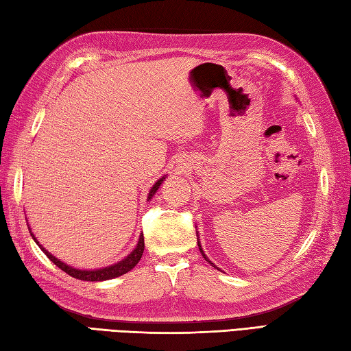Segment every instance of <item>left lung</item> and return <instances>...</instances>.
<instances>
[{
	"label": "left lung",
	"mask_w": 351,
	"mask_h": 351,
	"mask_svg": "<svg viewBox=\"0 0 351 351\" xmlns=\"http://www.w3.org/2000/svg\"><path fill=\"white\" fill-rule=\"evenodd\" d=\"M197 241H198V233H197ZM198 248H199V252H202V254H203V257H204V259H206L207 262H209V263H210V265H213V263L210 262V259H209V257H207V256H206V253L203 252V248H202V244H199V241H198ZM213 267H215L217 269H219V268H218L217 265H213Z\"/></svg>",
	"instance_id": "obj_1"
}]
</instances>
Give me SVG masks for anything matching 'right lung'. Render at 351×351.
Returning <instances> with one entry per match:
<instances>
[{
    "instance_id": "add662e5",
    "label": "right lung",
    "mask_w": 351,
    "mask_h": 351,
    "mask_svg": "<svg viewBox=\"0 0 351 351\" xmlns=\"http://www.w3.org/2000/svg\"><path fill=\"white\" fill-rule=\"evenodd\" d=\"M165 178H167V176H163L162 178H159V180H157V182L153 184V188L149 189V192H148V199H152V198L154 197L157 189L160 188V184H162L163 182H165ZM28 230H30V234H32V238L34 239L36 244L39 245V248L47 254L48 259L51 261V262L54 263V265L59 267L62 271H65V273L69 274L71 277L78 278V280H84V282H103V280H110V278H115V277H119V276H123V274L128 273V271L133 269L136 265H138V262L141 261L142 253H144V248H145V244H144V234H141L138 244H136L133 252H132L130 254H127L123 261L113 263V265H109V267L98 268V269H80V268H74V267L68 265V263L62 262L60 259H57L56 256H53L51 253L48 252V250H45L44 247H42V245L39 244V241L36 239V236H34V233L32 232L30 227H28Z\"/></svg>"
}]
</instances>
